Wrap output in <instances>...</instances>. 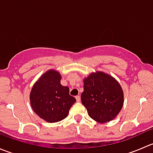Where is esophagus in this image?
<instances>
[{"label": "esophagus", "mask_w": 153, "mask_h": 153, "mask_svg": "<svg viewBox=\"0 0 153 153\" xmlns=\"http://www.w3.org/2000/svg\"><path fill=\"white\" fill-rule=\"evenodd\" d=\"M75 98H76L77 102H80V101H81V97H80L79 95H77V96L75 97Z\"/></svg>", "instance_id": "esophagus-1"}]
</instances>
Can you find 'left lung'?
Listing matches in <instances>:
<instances>
[{
    "label": "left lung",
    "mask_w": 153,
    "mask_h": 153,
    "mask_svg": "<svg viewBox=\"0 0 153 153\" xmlns=\"http://www.w3.org/2000/svg\"><path fill=\"white\" fill-rule=\"evenodd\" d=\"M124 92L115 78L96 71L84 79L81 102L88 115L101 124L109 122L119 114L124 105Z\"/></svg>",
    "instance_id": "8db88e82"
}]
</instances>
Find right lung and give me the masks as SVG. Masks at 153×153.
Instances as JSON below:
<instances>
[{
	"label": "right lung",
	"mask_w": 153,
	"mask_h": 153,
	"mask_svg": "<svg viewBox=\"0 0 153 153\" xmlns=\"http://www.w3.org/2000/svg\"><path fill=\"white\" fill-rule=\"evenodd\" d=\"M61 80L59 72L49 69L34 84L30 92L32 109L47 122L62 121L67 117L71 106L76 101L69 95V87L61 85Z\"/></svg>",
	"instance_id": "right-lung-1"
}]
</instances>
